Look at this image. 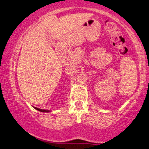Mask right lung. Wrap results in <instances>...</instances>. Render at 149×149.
Returning <instances> with one entry per match:
<instances>
[{"instance_id": "right-lung-1", "label": "right lung", "mask_w": 149, "mask_h": 149, "mask_svg": "<svg viewBox=\"0 0 149 149\" xmlns=\"http://www.w3.org/2000/svg\"><path fill=\"white\" fill-rule=\"evenodd\" d=\"M36 110L40 111V112H48L49 111L48 110H42V109H39V108H37V107H35Z\"/></svg>"}]
</instances>
